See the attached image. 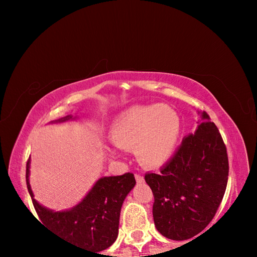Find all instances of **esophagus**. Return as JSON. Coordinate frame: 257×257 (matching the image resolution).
I'll list each match as a JSON object with an SVG mask.
<instances>
[{
  "label": "esophagus",
  "mask_w": 257,
  "mask_h": 257,
  "mask_svg": "<svg viewBox=\"0 0 257 257\" xmlns=\"http://www.w3.org/2000/svg\"><path fill=\"white\" fill-rule=\"evenodd\" d=\"M135 178H136L137 182H144V177H143L142 175H138V173H136V175H135Z\"/></svg>",
  "instance_id": "esophagus-1"
}]
</instances>
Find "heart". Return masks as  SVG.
Returning <instances> with one entry per match:
<instances>
[{"label":"heart","instance_id":"heart-1","mask_svg":"<svg viewBox=\"0 0 257 257\" xmlns=\"http://www.w3.org/2000/svg\"><path fill=\"white\" fill-rule=\"evenodd\" d=\"M178 113L164 104L130 107L119 114L111 125L114 144L135 149L143 164L159 167L171 159L180 137Z\"/></svg>","mask_w":257,"mask_h":257}]
</instances>
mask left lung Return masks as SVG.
I'll list each match as a JSON object with an SVG mask.
<instances>
[{
  "mask_svg": "<svg viewBox=\"0 0 257 257\" xmlns=\"http://www.w3.org/2000/svg\"><path fill=\"white\" fill-rule=\"evenodd\" d=\"M199 114L202 122L196 132L184 138L171 160L159 173L145 175L154 196L155 227L172 240H186L202 232L227 188V147L210 115L205 111Z\"/></svg>",
  "mask_w": 257,
  "mask_h": 257,
  "instance_id": "left-lung-1",
  "label": "left lung"
}]
</instances>
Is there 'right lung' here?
Instances as JSON below:
<instances>
[{"label": "right lung", "instance_id": "obj_1", "mask_svg": "<svg viewBox=\"0 0 257 257\" xmlns=\"http://www.w3.org/2000/svg\"><path fill=\"white\" fill-rule=\"evenodd\" d=\"M67 115L54 122L71 120ZM29 163L26 165V181L35 210L43 225L76 246L101 251L115 241L119 231L121 206L129 191L136 185L134 173L103 177L96 181L82 201L71 210L54 212L41 205L34 198L29 185Z\"/></svg>", "mask_w": 257, "mask_h": 257}]
</instances>
